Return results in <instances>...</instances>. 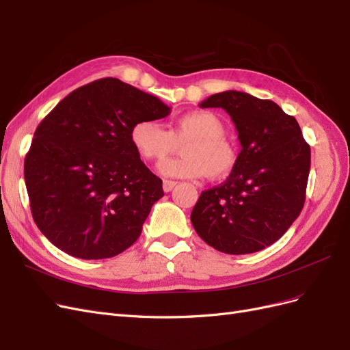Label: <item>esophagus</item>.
Instances as JSON below:
<instances>
[{"instance_id":"1","label":"esophagus","mask_w":350,"mask_h":350,"mask_svg":"<svg viewBox=\"0 0 350 350\" xmlns=\"http://www.w3.org/2000/svg\"><path fill=\"white\" fill-rule=\"evenodd\" d=\"M175 185H176L175 181H169V179H165V181H163V191H165V193L172 191V188H174Z\"/></svg>"}]
</instances>
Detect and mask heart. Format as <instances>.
<instances>
[{
  "label": "heart",
  "mask_w": 350,
  "mask_h": 350,
  "mask_svg": "<svg viewBox=\"0 0 350 350\" xmlns=\"http://www.w3.org/2000/svg\"><path fill=\"white\" fill-rule=\"evenodd\" d=\"M225 125L208 111L189 112L176 118L166 130L154 120L137 121L130 131L131 144L144 161L159 162L172 154L181 144L183 154L161 166L174 178H226L237 165L235 146L225 137Z\"/></svg>",
  "instance_id": "heart-1"
}]
</instances>
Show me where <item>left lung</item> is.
I'll list each match as a JSON object with an SVG mask.
<instances>
[{
  "instance_id": "obj_1",
  "label": "left lung",
  "mask_w": 350,
  "mask_h": 350,
  "mask_svg": "<svg viewBox=\"0 0 350 350\" xmlns=\"http://www.w3.org/2000/svg\"><path fill=\"white\" fill-rule=\"evenodd\" d=\"M200 108L225 109L241 152L224 184L203 191L191 211L198 237L225 254H251L280 239L305 203L311 149L278 103L245 92L211 94Z\"/></svg>"
}]
</instances>
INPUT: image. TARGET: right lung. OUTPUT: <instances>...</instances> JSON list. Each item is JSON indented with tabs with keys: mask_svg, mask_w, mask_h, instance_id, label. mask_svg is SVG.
<instances>
[{
	"mask_svg": "<svg viewBox=\"0 0 350 350\" xmlns=\"http://www.w3.org/2000/svg\"><path fill=\"white\" fill-rule=\"evenodd\" d=\"M169 113L153 94L108 77L71 92L38 125L25 181L35 224L57 248L102 260L140 237L163 189L130 131L137 121Z\"/></svg>",
	"mask_w": 350,
	"mask_h": 350,
	"instance_id": "add662e5",
	"label": "right lung"
}]
</instances>
